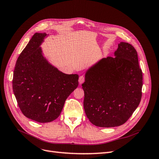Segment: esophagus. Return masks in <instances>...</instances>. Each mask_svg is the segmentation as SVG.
Masks as SVG:
<instances>
[{
  "instance_id": "1",
  "label": "esophagus",
  "mask_w": 159,
  "mask_h": 159,
  "mask_svg": "<svg viewBox=\"0 0 159 159\" xmlns=\"http://www.w3.org/2000/svg\"><path fill=\"white\" fill-rule=\"evenodd\" d=\"M84 81H85L84 76H83V75L80 76V78H79V83H80V84H83Z\"/></svg>"
}]
</instances>
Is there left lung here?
I'll return each instance as SVG.
<instances>
[{
	"mask_svg": "<svg viewBox=\"0 0 159 159\" xmlns=\"http://www.w3.org/2000/svg\"><path fill=\"white\" fill-rule=\"evenodd\" d=\"M114 56L99 60L85 73L84 110L89 121L98 127L121 125L141 99L143 73L136 50L121 42Z\"/></svg>",
	"mask_w": 159,
	"mask_h": 159,
	"instance_id": "1",
	"label": "left lung"
}]
</instances>
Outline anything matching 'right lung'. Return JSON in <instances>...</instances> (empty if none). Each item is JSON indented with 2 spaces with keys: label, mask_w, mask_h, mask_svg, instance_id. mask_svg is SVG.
<instances>
[{
  "label": "right lung",
  "mask_w": 159,
  "mask_h": 159,
  "mask_svg": "<svg viewBox=\"0 0 159 159\" xmlns=\"http://www.w3.org/2000/svg\"><path fill=\"white\" fill-rule=\"evenodd\" d=\"M36 32L18 57L13 92L24 115L39 123L60 116L66 99L78 86V74H66L53 66L40 47L48 36Z\"/></svg>",
  "instance_id": "right-lung-1"
}]
</instances>
